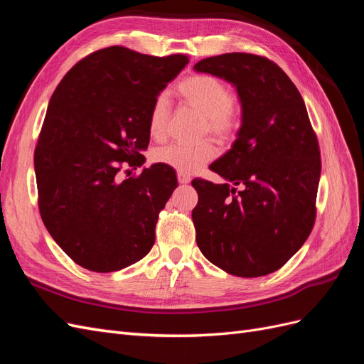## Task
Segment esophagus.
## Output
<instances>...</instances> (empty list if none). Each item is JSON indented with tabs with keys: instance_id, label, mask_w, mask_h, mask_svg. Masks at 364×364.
<instances>
[{
	"instance_id": "1",
	"label": "esophagus",
	"mask_w": 364,
	"mask_h": 364,
	"mask_svg": "<svg viewBox=\"0 0 364 364\" xmlns=\"http://www.w3.org/2000/svg\"><path fill=\"white\" fill-rule=\"evenodd\" d=\"M178 181H179V183H188L191 181V178L185 173H178Z\"/></svg>"
}]
</instances>
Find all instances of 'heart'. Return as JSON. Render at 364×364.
<instances>
[{
	"label": "heart",
	"mask_w": 364,
	"mask_h": 364,
	"mask_svg": "<svg viewBox=\"0 0 364 364\" xmlns=\"http://www.w3.org/2000/svg\"><path fill=\"white\" fill-rule=\"evenodd\" d=\"M183 103L203 117V132L217 139L232 138L240 127V112L235 106V95L230 86L211 74H194L183 79L178 86ZM170 103L165 92L155 97L149 114V132L153 138L162 139L167 135ZM215 149L209 141L199 144H170L153 151V159L167 165L178 173L190 174L211 161Z\"/></svg>",
	"instance_id": "1"
}]
</instances>
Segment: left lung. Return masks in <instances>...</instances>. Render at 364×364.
Listing matches in <instances>:
<instances>
[{
	"label": "left lung",
	"mask_w": 364,
	"mask_h": 364,
	"mask_svg": "<svg viewBox=\"0 0 364 364\" xmlns=\"http://www.w3.org/2000/svg\"><path fill=\"white\" fill-rule=\"evenodd\" d=\"M196 71L234 83L243 124L209 170L226 183L193 179L196 241L205 258L241 278L281 269L316 222L321 150L304 98L273 60L250 53L202 59Z\"/></svg>",
	"instance_id": "left-lung-1"
}]
</instances>
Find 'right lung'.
<instances>
[{"mask_svg":"<svg viewBox=\"0 0 364 364\" xmlns=\"http://www.w3.org/2000/svg\"><path fill=\"white\" fill-rule=\"evenodd\" d=\"M186 63L185 54L107 47L77 62L54 90L35 149L38 206L53 240L83 269L121 270L155 245L176 173L155 164L129 174L146 161L153 100Z\"/></svg>","mask_w":364,"mask_h":364,"instance_id":"right-lung-1","label":"right lung"}]
</instances>
